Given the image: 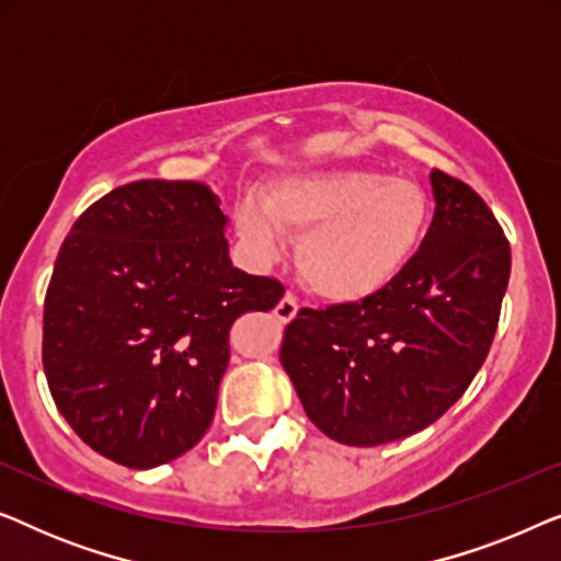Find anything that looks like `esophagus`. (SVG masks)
<instances>
[{"instance_id": "esophagus-1", "label": "esophagus", "mask_w": 561, "mask_h": 561, "mask_svg": "<svg viewBox=\"0 0 561 561\" xmlns=\"http://www.w3.org/2000/svg\"><path fill=\"white\" fill-rule=\"evenodd\" d=\"M298 313V301L294 294H286L278 301V306H275V317H278L280 321H290Z\"/></svg>"}]
</instances>
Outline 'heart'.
<instances>
[{
    "label": "heart",
    "instance_id": "heart-1",
    "mask_svg": "<svg viewBox=\"0 0 561 561\" xmlns=\"http://www.w3.org/2000/svg\"><path fill=\"white\" fill-rule=\"evenodd\" d=\"M432 202L411 179L365 168L288 175L273 183L265 204L248 198L237 209V232L263 263L298 242V273L313 294L357 304L388 288L424 242Z\"/></svg>",
    "mask_w": 561,
    "mask_h": 561
}]
</instances>
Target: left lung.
<instances>
[{
  "label": "left lung",
  "instance_id": "obj_1",
  "mask_svg": "<svg viewBox=\"0 0 561 561\" xmlns=\"http://www.w3.org/2000/svg\"><path fill=\"white\" fill-rule=\"evenodd\" d=\"M432 227L409 267L357 304L301 309L280 363L306 416L329 439L378 447L455 405L493 344L511 244L488 204L434 171Z\"/></svg>",
  "mask_w": 561,
  "mask_h": 561
}]
</instances>
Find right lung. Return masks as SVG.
Masks as SVG:
<instances>
[{
    "label": "right lung",
    "instance_id": "1",
    "mask_svg": "<svg viewBox=\"0 0 561 561\" xmlns=\"http://www.w3.org/2000/svg\"><path fill=\"white\" fill-rule=\"evenodd\" d=\"M227 217L196 181H133L73 221L43 309V370L81 442L150 470L211 426L229 329L286 288L229 260Z\"/></svg>",
    "mask_w": 561,
    "mask_h": 561
}]
</instances>
